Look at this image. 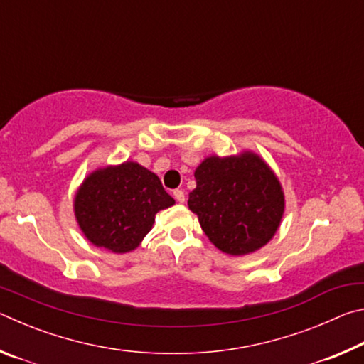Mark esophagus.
<instances>
[{"label": "esophagus", "instance_id": "esophagus-1", "mask_svg": "<svg viewBox=\"0 0 364 364\" xmlns=\"http://www.w3.org/2000/svg\"><path fill=\"white\" fill-rule=\"evenodd\" d=\"M173 196H175V199L180 202V204H183L184 199H186V196H184V191L183 189H175L173 191Z\"/></svg>", "mask_w": 364, "mask_h": 364}]
</instances>
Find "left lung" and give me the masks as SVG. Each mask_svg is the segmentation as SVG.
Instances as JSON below:
<instances>
[{
	"mask_svg": "<svg viewBox=\"0 0 364 364\" xmlns=\"http://www.w3.org/2000/svg\"><path fill=\"white\" fill-rule=\"evenodd\" d=\"M194 178L189 210L215 247L228 255H249L273 239L284 215V191L258 154L208 156Z\"/></svg>",
	"mask_w": 364,
	"mask_h": 364,
	"instance_id": "1",
	"label": "left lung"
}]
</instances>
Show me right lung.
Returning <instances> with one entry per match:
<instances>
[{
	"label": "right lung",
	"instance_id": "1",
	"mask_svg": "<svg viewBox=\"0 0 364 364\" xmlns=\"http://www.w3.org/2000/svg\"><path fill=\"white\" fill-rule=\"evenodd\" d=\"M173 204L156 173L127 160L91 171L77 189L73 212L91 244L127 254L151 231L156 213Z\"/></svg>",
	"mask_w": 364,
	"mask_h": 364
}]
</instances>
